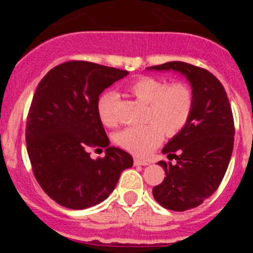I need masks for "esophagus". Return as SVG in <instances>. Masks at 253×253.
<instances>
[{"label":"esophagus","mask_w":253,"mask_h":253,"mask_svg":"<svg viewBox=\"0 0 253 253\" xmlns=\"http://www.w3.org/2000/svg\"><path fill=\"white\" fill-rule=\"evenodd\" d=\"M134 165H135V166H148L149 161L140 160V158H134Z\"/></svg>","instance_id":"esophagus-1"}]
</instances>
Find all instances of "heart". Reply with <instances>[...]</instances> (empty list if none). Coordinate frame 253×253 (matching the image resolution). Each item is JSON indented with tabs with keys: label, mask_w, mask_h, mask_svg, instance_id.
<instances>
[{
	"label": "heart",
	"mask_w": 253,
	"mask_h": 253,
	"mask_svg": "<svg viewBox=\"0 0 253 253\" xmlns=\"http://www.w3.org/2000/svg\"><path fill=\"white\" fill-rule=\"evenodd\" d=\"M126 90L138 101L147 105L142 126L125 128L116 134V143L137 156H146L160 143L162 133L173 137L185 128L194 107V93L187 84H172L158 78H137L126 86ZM116 96L106 91L100 96L97 113L107 126L118 124L115 114Z\"/></svg>",
	"instance_id": "b5f03b06"
}]
</instances>
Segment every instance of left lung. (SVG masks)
<instances>
[{"label":"left lung","mask_w":253,"mask_h":253,"mask_svg":"<svg viewBox=\"0 0 253 253\" xmlns=\"http://www.w3.org/2000/svg\"><path fill=\"white\" fill-rule=\"evenodd\" d=\"M148 69L180 72L193 88L189 122L162 149L169 161L176 162H158L166 176L152 191L163 208L185 211L213 195L224 177L234 143L232 107L223 84L207 69L185 62H169Z\"/></svg>","instance_id":"8db88e82"}]
</instances>
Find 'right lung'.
Segmentation results:
<instances>
[{"instance_id": "right-lung-1", "label": "right lung", "mask_w": 253, "mask_h": 253, "mask_svg": "<svg viewBox=\"0 0 253 253\" xmlns=\"http://www.w3.org/2000/svg\"><path fill=\"white\" fill-rule=\"evenodd\" d=\"M128 71L69 60L51 68L37 87L26 120V148L40 187L55 203L86 209L104 202L120 173L133 166L128 152L110 147L97 113L105 88ZM88 146L105 148L92 160Z\"/></svg>"}]
</instances>
